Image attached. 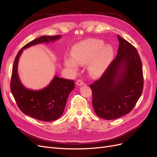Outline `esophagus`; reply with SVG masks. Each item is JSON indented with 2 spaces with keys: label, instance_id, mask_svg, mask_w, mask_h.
Returning a JSON list of instances; mask_svg holds the SVG:
<instances>
[{
  "label": "esophagus",
  "instance_id": "34e87169",
  "mask_svg": "<svg viewBox=\"0 0 157 157\" xmlns=\"http://www.w3.org/2000/svg\"><path fill=\"white\" fill-rule=\"evenodd\" d=\"M76 84H77L78 86H82V85H83L84 83V82L82 81V80L81 79H78L77 80V82H76Z\"/></svg>",
  "mask_w": 157,
  "mask_h": 157
}]
</instances>
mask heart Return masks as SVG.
I'll return each mask as SVG.
<instances>
[{
	"mask_svg": "<svg viewBox=\"0 0 157 157\" xmlns=\"http://www.w3.org/2000/svg\"><path fill=\"white\" fill-rule=\"evenodd\" d=\"M99 40L91 39L80 42L74 46L71 50L72 58L65 59L67 67L76 70L78 64H86L90 62L88 69L94 75L103 73L106 69L113 56V49L111 46H104Z\"/></svg>",
	"mask_w": 157,
	"mask_h": 157,
	"instance_id": "1",
	"label": "heart"
}]
</instances>
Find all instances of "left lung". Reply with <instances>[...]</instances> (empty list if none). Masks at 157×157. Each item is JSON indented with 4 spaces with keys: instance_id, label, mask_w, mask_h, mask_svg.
Here are the masks:
<instances>
[{
    "instance_id": "8db88e82",
    "label": "left lung",
    "mask_w": 157,
    "mask_h": 157,
    "mask_svg": "<svg viewBox=\"0 0 157 157\" xmlns=\"http://www.w3.org/2000/svg\"><path fill=\"white\" fill-rule=\"evenodd\" d=\"M118 54L101 77L90 84L96 115L113 120L129 113L140 98L144 76L140 55L130 42L117 35Z\"/></svg>"
}]
</instances>
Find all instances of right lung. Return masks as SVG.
Returning <instances> with one entry per match:
<instances>
[{"mask_svg":"<svg viewBox=\"0 0 157 157\" xmlns=\"http://www.w3.org/2000/svg\"><path fill=\"white\" fill-rule=\"evenodd\" d=\"M60 38L61 35L42 36L31 41L18 52L13 65L10 89L17 105L25 115L41 121H54L62 115L69 95L75 88V82L55 76L43 89H27L18 77V61L23 49L42 42H54Z\"/></svg>","mask_w":157,"mask_h":157,"instance_id":"add662e5","label":"right lung"}]
</instances>
